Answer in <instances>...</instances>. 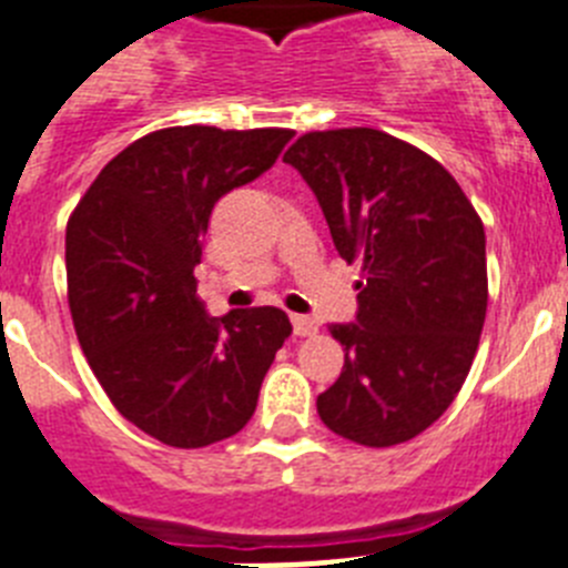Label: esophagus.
Wrapping results in <instances>:
<instances>
[{
  "label": "esophagus",
  "instance_id": "34e87169",
  "mask_svg": "<svg viewBox=\"0 0 568 568\" xmlns=\"http://www.w3.org/2000/svg\"><path fill=\"white\" fill-rule=\"evenodd\" d=\"M293 333L298 338H310V335L318 333V324L313 318H307V315H293Z\"/></svg>",
  "mask_w": 568,
  "mask_h": 568
}]
</instances>
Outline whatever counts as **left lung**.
<instances>
[{
	"instance_id": "1",
	"label": "left lung",
	"mask_w": 568,
	"mask_h": 568,
	"mask_svg": "<svg viewBox=\"0 0 568 568\" xmlns=\"http://www.w3.org/2000/svg\"><path fill=\"white\" fill-rule=\"evenodd\" d=\"M318 199L346 264L361 261L355 324H333L344 369L321 420L361 446L433 426L460 393L486 318V235L449 170L373 128L304 133L284 153Z\"/></svg>"
}]
</instances>
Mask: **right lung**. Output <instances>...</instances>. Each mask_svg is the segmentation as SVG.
<instances>
[{
	"label": "right lung",
	"instance_id": "add662e5",
	"mask_svg": "<svg viewBox=\"0 0 568 568\" xmlns=\"http://www.w3.org/2000/svg\"><path fill=\"white\" fill-rule=\"evenodd\" d=\"M293 130L164 128L110 159L64 235L79 344L113 406L199 449L244 429L293 324L275 307L210 318L195 295L215 202L270 170Z\"/></svg>",
	"mask_w": 568,
	"mask_h": 568
}]
</instances>
